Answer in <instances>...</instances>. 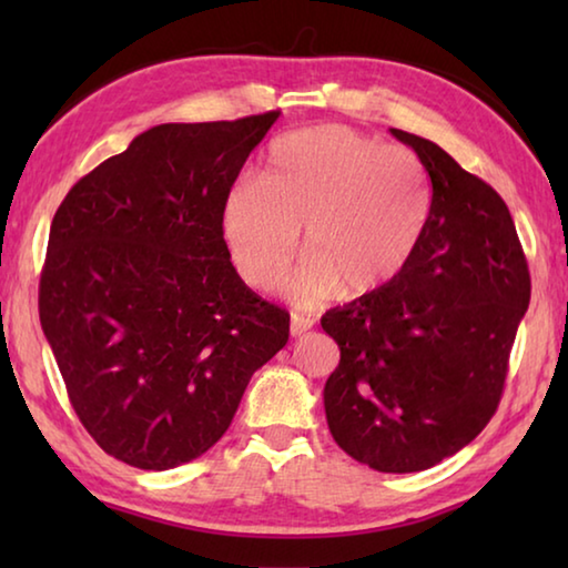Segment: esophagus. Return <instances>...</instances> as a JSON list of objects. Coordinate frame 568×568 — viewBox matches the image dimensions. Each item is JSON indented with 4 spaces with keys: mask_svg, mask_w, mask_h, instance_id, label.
I'll list each match as a JSON object with an SVG mask.
<instances>
[{
    "mask_svg": "<svg viewBox=\"0 0 568 568\" xmlns=\"http://www.w3.org/2000/svg\"><path fill=\"white\" fill-rule=\"evenodd\" d=\"M313 328V321L305 318V315H291V335L293 338H301L307 331Z\"/></svg>",
    "mask_w": 568,
    "mask_h": 568,
    "instance_id": "1",
    "label": "esophagus"
}]
</instances>
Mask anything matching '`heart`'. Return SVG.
Wrapping results in <instances>:
<instances>
[{
  "mask_svg": "<svg viewBox=\"0 0 568 568\" xmlns=\"http://www.w3.org/2000/svg\"><path fill=\"white\" fill-rule=\"evenodd\" d=\"M434 190L416 152L381 145L343 124L277 138L261 180H240L220 203V233L237 273L257 291L281 285L301 250L311 257L291 295L318 303L341 291L368 297L410 265Z\"/></svg>",
  "mask_w": 568,
  "mask_h": 568,
  "instance_id": "heart-1",
  "label": "heart"
}]
</instances>
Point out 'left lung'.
I'll list each match as a JSON object with an SVG mask.
<instances>
[{
  "label": "left lung",
  "mask_w": 568,
  "mask_h": 568,
  "mask_svg": "<svg viewBox=\"0 0 568 568\" xmlns=\"http://www.w3.org/2000/svg\"><path fill=\"white\" fill-rule=\"evenodd\" d=\"M390 134L428 168L430 217L396 283L321 318L341 348L323 403L345 454L381 474H416L491 420L531 277L501 195L436 142Z\"/></svg>",
  "instance_id": "8db88e82"
}]
</instances>
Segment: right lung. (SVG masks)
Returning a JSON list of instances; mask_svg holds the SVG:
<instances>
[{
  "mask_svg": "<svg viewBox=\"0 0 568 568\" xmlns=\"http://www.w3.org/2000/svg\"><path fill=\"white\" fill-rule=\"evenodd\" d=\"M281 112L168 122L67 192L40 321L72 408L104 454L168 470L213 448L291 315L240 281L220 203Z\"/></svg>",
  "mask_w": 568,
  "mask_h": 568,
  "instance_id": "right-lung-1",
  "label": "right lung"
}]
</instances>
